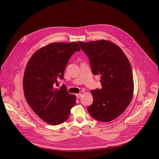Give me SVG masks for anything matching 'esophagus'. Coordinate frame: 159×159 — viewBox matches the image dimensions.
<instances>
[{"label": "esophagus", "mask_w": 159, "mask_h": 159, "mask_svg": "<svg viewBox=\"0 0 159 159\" xmlns=\"http://www.w3.org/2000/svg\"><path fill=\"white\" fill-rule=\"evenodd\" d=\"M81 96H82V94H76V97L77 99H79Z\"/></svg>", "instance_id": "1"}]
</instances>
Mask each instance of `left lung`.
Masks as SVG:
<instances>
[{
    "instance_id": "left-lung-1",
    "label": "left lung",
    "mask_w": 159,
    "mask_h": 159,
    "mask_svg": "<svg viewBox=\"0 0 159 159\" xmlns=\"http://www.w3.org/2000/svg\"><path fill=\"white\" fill-rule=\"evenodd\" d=\"M78 43L89 58L93 74L101 79L102 88L91 90L93 102L87 111L98 121H111L120 116L131 101L134 84L130 63L121 49L111 41Z\"/></svg>"
}]
</instances>
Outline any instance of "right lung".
Instances as JSON below:
<instances>
[{"mask_svg":"<svg viewBox=\"0 0 159 159\" xmlns=\"http://www.w3.org/2000/svg\"><path fill=\"white\" fill-rule=\"evenodd\" d=\"M80 50L75 42L53 43L36 52L25 71L23 89L25 98L36 114L51 125H58L69 117L75 104V95L69 94L63 84L59 90L58 80H63V72L71 56Z\"/></svg>","mask_w":159,"mask_h":159,"instance_id":"obj_1","label":"right lung"}]
</instances>
